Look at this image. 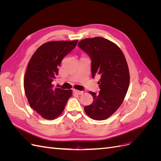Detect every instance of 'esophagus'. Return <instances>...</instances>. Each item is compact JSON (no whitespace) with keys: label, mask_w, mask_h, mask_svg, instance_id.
Listing matches in <instances>:
<instances>
[{"label":"esophagus","mask_w":161,"mask_h":161,"mask_svg":"<svg viewBox=\"0 0 161 161\" xmlns=\"http://www.w3.org/2000/svg\"><path fill=\"white\" fill-rule=\"evenodd\" d=\"M73 92H75V93L77 94V95H82L83 94V91H78L76 89H73Z\"/></svg>","instance_id":"obj_1"}]
</instances>
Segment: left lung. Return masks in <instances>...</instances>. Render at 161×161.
<instances>
[{
    "instance_id": "obj_1",
    "label": "left lung",
    "mask_w": 161,
    "mask_h": 161,
    "mask_svg": "<svg viewBox=\"0 0 161 161\" xmlns=\"http://www.w3.org/2000/svg\"><path fill=\"white\" fill-rule=\"evenodd\" d=\"M78 46L91 58L92 77L101 76L99 94L89 92L93 101L85 107V111L93 119H106L119 108L127 93L130 84L127 62L120 48L103 37L85 39Z\"/></svg>"
}]
</instances>
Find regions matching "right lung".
Instances as JSON below:
<instances>
[{"instance_id": "obj_1", "label": "right lung", "mask_w": 161, "mask_h": 161, "mask_svg": "<svg viewBox=\"0 0 161 161\" xmlns=\"http://www.w3.org/2000/svg\"><path fill=\"white\" fill-rule=\"evenodd\" d=\"M75 41L43 43L33 53L24 78V89L31 108L43 118L53 119L64 111L72 90L55 88L53 82L58 75L62 60L74 49Z\"/></svg>"}]
</instances>
